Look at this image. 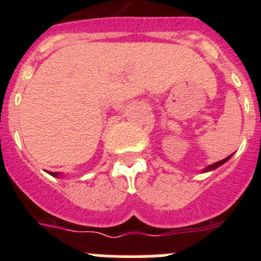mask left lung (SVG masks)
<instances>
[{
  "instance_id": "left-lung-1",
  "label": "left lung",
  "mask_w": 261,
  "mask_h": 261,
  "mask_svg": "<svg viewBox=\"0 0 261 261\" xmlns=\"http://www.w3.org/2000/svg\"><path fill=\"white\" fill-rule=\"evenodd\" d=\"M231 155H232V154H231ZM231 155H229V156H227V158L222 159V161H218V162L213 163V165L208 166V167H205L204 170H202V172H208V171H212V170H216L217 167H220L221 165H223V163H225V162H227V161H229V159L231 158Z\"/></svg>"
}]
</instances>
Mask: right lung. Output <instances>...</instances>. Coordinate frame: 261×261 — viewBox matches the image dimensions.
Instances as JSON below:
<instances>
[{
    "mask_svg": "<svg viewBox=\"0 0 261 261\" xmlns=\"http://www.w3.org/2000/svg\"><path fill=\"white\" fill-rule=\"evenodd\" d=\"M50 175H52V176H55V177H57L59 176V172H49Z\"/></svg>",
    "mask_w": 261,
    "mask_h": 261,
    "instance_id": "1",
    "label": "right lung"
}]
</instances>
